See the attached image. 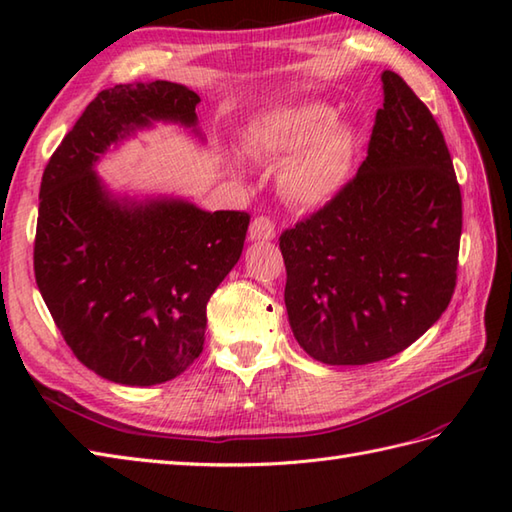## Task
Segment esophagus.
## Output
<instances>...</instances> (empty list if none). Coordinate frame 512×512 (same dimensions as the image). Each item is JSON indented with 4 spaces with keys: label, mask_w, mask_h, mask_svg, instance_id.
I'll return each instance as SVG.
<instances>
[{
    "label": "esophagus",
    "mask_w": 512,
    "mask_h": 512,
    "mask_svg": "<svg viewBox=\"0 0 512 512\" xmlns=\"http://www.w3.org/2000/svg\"><path fill=\"white\" fill-rule=\"evenodd\" d=\"M248 237L253 239V242H268V239L275 237V222L264 215L255 217V220L250 222Z\"/></svg>",
    "instance_id": "1"
}]
</instances>
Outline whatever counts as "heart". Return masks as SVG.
<instances>
[{"label": "heart", "mask_w": 512, "mask_h": 512, "mask_svg": "<svg viewBox=\"0 0 512 512\" xmlns=\"http://www.w3.org/2000/svg\"><path fill=\"white\" fill-rule=\"evenodd\" d=\"M336 110L325 103L286 105L259 114L242 136V151L262 162H284L279 187L290 202L321 206L350 176L354 136L336 127ZM237 171V167H235Z\"/></svg>", "instance_id": "1"}]
</instances>
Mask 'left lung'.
Segmentation results:
<instances>
[{
    "label": "left lung",
    "mask_w": 512,
    "mask_h": 512,
    "mask_svg": "<svg viewBox=\"0 0 512 512\" xmlns=\"http://www.w3.org/2000/svg\"><path fill=\"white\" fill-rule=\"evenodd\" d=\"M380 79L385 101L358 173L279 237L292 334L325 365L407 350L458 279L462 193L447 143L396 72Z\"/></svg>",
    "instance_id": "1"
}]
</instances>
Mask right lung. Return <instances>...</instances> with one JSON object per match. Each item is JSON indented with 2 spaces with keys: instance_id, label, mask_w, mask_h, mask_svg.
<instances>
[{
  "instance_id": "right-lung-1",
  "label": "right lung",
  "mask_w": 512,
  "mask_h": 512,
  "mask_svg": "<svg viewBox=\"0 0 512 512\" xmlns=\"http://www.w3.org/2000/svg\"><path fill=\"white\" fill-rule=\"evenodd\" d=\"M180 83L114 85L85 107L41 178L35 279L79 361L112 383L160 385L202 354L206 303L242 255L250 215L178 198H116L94 165L154 123L198 132Z\"/></svg>"
}]
</instances>
